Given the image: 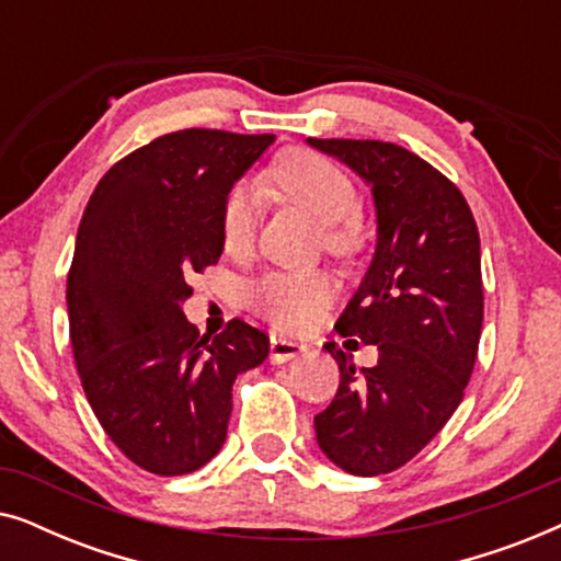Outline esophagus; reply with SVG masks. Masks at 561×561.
Segmentation results:
<instances>
[{"label":"esophagus","mask_w":561,"mask_h":561,"mask_svg":"<svg viewBox=\"0 0 561 561\" xmlns=\"http://www.w3.org/2000/svg\"><path fill=\"white\" fill-rule=\"evenodd\" d=\"M306 350V344L296 342V340H288V336H280V334H271V363H288V359H294L301 355Z\"/></svg>","instance_id":"1"}]
</instances>
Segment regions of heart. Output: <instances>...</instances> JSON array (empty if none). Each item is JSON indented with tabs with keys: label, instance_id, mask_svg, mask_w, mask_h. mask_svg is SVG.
Wrapping results in <instances>:
<instances>
[{
	"label": "heart",
	"instance_id": "heart-1",
	"mask_svg": "<svg viewBox=\"0 0 561 561\" xmlns=\"http://www.w3.org/2000/svg\"><path fill=\"white\" fill-rule=\"evenodd\" d=\"M265 183L324 221V242L332 252H350L357 242L355 221L359 194L350 173L313 150H288L265 173ZM257 225V191L237 183L221 204V242L227 250L248 248ZM332 298L324 273L271 271L248 286V304L280 329L309 327Z\"/></svg>",
	"mask_w": 561,
	"mask_h": 561
}]
</instances>
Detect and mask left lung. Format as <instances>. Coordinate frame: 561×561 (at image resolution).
I'll return each instance as SVG.
<instances>
[{
  "label": "left lung",
  "instance_id": "obj_1",
  "mask_svg": "<svg viewBox=\"0 0 561 561\" xmlns=\"http://www.w3.org/2000/svg\"><path fill=\"white\" fill-rule=\"evenodd\" d=\"M373 186L378 248L336 321L380 352L355 370L340 365L334 401L313 419L317 442L344 472H393L419 455L462 401L482 332L480 234L462 191L424 158L380 140H317ZM357 347V340H347Z\"/></svg>",
  "mask_w": 561,
  "mask_h": 561
}]
</instances>
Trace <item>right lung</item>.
I'll return each instance as SVG.
<instances>
[{
  "mask_svg": "<svg viewBox=\"0 0 561 561\" xmlns=\"http://www.w3.org/2000/svg\"><path fill=\"white\" fill-rule=\"evenodd\" d=\"M273 135L179 129L117 160L96 183L68 271L76 370L106 436L152 474L204 467L227 439L234 378L271 352L232 319L202 336L183 317L188 278L225 250L221 204Z\"/></svg>",
  "mask_w": 561,
  "mask_h": 561,
  "instance_id": "1",
  "label": "right lung"
}]
</instances>
